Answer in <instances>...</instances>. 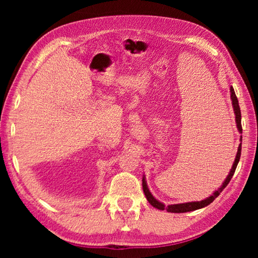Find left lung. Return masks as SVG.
<instances>
[{
	"label": "left lung",
	"instance_id": "left-lung-1",
	"mask_svg": "<svg viewBox=\"0 0 258 258\" xmlns=\"http://www.w3.org/2000/svg\"><path fill=\"white\" fill-rule=\"evenodd\" d=\"M230 93H231V100H232V106H233V111H234V115H235V123H237V127L239 130L240 133H242V127H241V112H240V107H239V102H238V98L237 95H235V92L233 90V87L231 86L230 87ZM240 141H242V137L240 138ZM240 155H241V143H240L239 147H238V151H237V156H235V159H234V163L232 165V168H231V171L229 173L228 177L225 178L223 184H222L220 187L216 191L213 192L212 196H209L208 198L202 200V202H191V203H184V204H175V205H168V206H165L163 203H160L157 200L154 196L151 195V192L148 189V185H147V181H146V177L143 176L142 178V187H143V192H145L146 195V198L151 206H154L157 209H160V211H164L166 209L168 213H186V212H192V211H196V209H200V208H204L208 206L209 204H212L214 202V199H216L218 196L222 191H223L224 187L229 184V182L231 181V178H232L233 174L235 172V168H237V165L239 163V159H240Z\"/></svg>",
	"mask_w": 258,
	"mask_h": 258
}]
</instances>
